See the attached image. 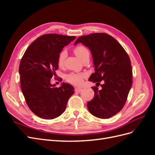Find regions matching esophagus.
Here are the masks:
<instances>
[{
	"label": "esophagus",
	"mask_w": 155,
	"mask_h": 155,
	"mask_svg": "<svg viewBox=\"0 0 155 155\" xmlns=\"http://www.w3.org/2000/svg\"><path fill=\"white\" fill-rule=\"evenodd\" d=\"M81 88H79V87H76L75 88V91L77 92H80L81 91Z\"/></svg>",
	"instance_id": "esophagus-1"
}]
</instances>
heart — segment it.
<instances>
[{
    "label": "heart",
    "mask_w": 155,
    "mask_h": 155,
    "mask_svg": "<svg viewBox=\"0 0 155 155\" xmlns=\"http://www.w3.org/2000/svg\"><path fill=\"white\" fill-rule=\"evenodd\" d=\"M74 52L76 54L78 57L80 59L81 61L85 58H89L90 55V52H89L88 49L86 46L83 45H78L76 48H74ZM67 56V51L64 50H62L59 53L58 59V64L59 67L63 66L64 63V59ZM86 76L85 74L83 73H76L72 72L66 76L67 80L74 85H79L83 81V79L84 77Z\"/></svg>",
    "instance_id": "b5f03b06"
}]
</instances>
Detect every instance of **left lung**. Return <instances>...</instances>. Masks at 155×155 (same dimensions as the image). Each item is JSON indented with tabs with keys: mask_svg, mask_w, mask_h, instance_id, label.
<instances>
[{
	"mask_svg": "<svg viewBox=\"0 0 155 155\" xmlns=\"http://www.w3.org/2000/svg\"><path fill=\"white\" fill-rule=\"evenodd\" d=\"M79 43L90 49L92 55L95 72L88 81L104 82L100 90L92 87L94 97L87 103L88 109L97 118H110L122 109L132 86L130 58L122 46L105 33L79 37L74 45Z\"/></svg>",
	"mask_w": 155,
	"mask_h": 155,
	"instance_id": "1",
	"label": "left lung"
}]
</instances>
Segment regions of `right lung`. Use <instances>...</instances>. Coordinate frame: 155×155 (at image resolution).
I'll use <instances>...</instances> for the list:
<instances>
[{
	"label": "right lung",
	"instance_id": "1",
	"mask_svg": "<svg viewBox=\"0 0 155 155\" xmlns=\"http://www.w3.org/2000/svg\"><path fill=\"white\" fill-rule=\"evenodd\" d=\"M75 39L56 34L43 35L28 46L21 59L18 71L22 94L30 109L41 118L51 120L61 115L74 94L70 84L63 83L58 88L50 80L58 69L59 53Z\"/></svg>",
	"mask_w": 155,
	"mask_h": 155
}]
</instances>
